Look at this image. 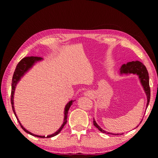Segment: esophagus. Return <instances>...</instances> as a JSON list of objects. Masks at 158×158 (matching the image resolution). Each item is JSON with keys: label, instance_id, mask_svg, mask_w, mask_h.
<instances>
[{"label": "esophagus", "instance_id": "esophagus-1", "mask_svg": "<svg viewBox=\"0 0 158 158\" xmlns=\"http://www.w3.org/2000/svg\"><path fill=\"white\" fill-rule=\"evenodd\" d=\"M90 91H87V92L85 93V95H90Z\"/></svg>", "mask_w": 158, "mask_h": 158}]
</instances>
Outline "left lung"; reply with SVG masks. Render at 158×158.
I'll return each instance as SVG.
<instances>
[{"label":"left lung","instance_id":"obj_1","mask_svg":"<svg viewBox=\"0 0 158 158\" xmlns=\"http://www.w3.org/2000/svg\"><path fill=\"white\" fill-rule=\"evenodd\" d=\"M120 73L121 74H137L139 76V78L140 79L141 84L143 88L144 91H145L146 94V97H147L146 106H148L150 102V98H151V89H150V85H149L148 73V71H147L145 65H144L142 63H141L138 60L132 61V62H129L127 64H124V65H123L121 66V69H120ZM93 125H94L95 126L102 132L114 135V134L112 133L106 132V131L102 129V128L97 124V123L95 122L94 119H93ZM121 135H123V134H121Z\"/></svg>","mask_w":158,"mask_h":158}]
</instances>
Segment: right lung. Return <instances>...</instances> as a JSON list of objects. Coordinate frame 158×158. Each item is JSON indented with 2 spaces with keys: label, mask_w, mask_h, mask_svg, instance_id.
Wrapping results in <instances>:
<instances>
[{
  "label": "right lung",
  "mask_w": 158,
  "mask_h": 158,
  "mask_svg": "<svg viewBox=\"0 0 158 158\" xmlns=\"http://www.w3.org/2000/svg\"><path fill=\"white\" fill-rule=\"evenodd\" d=\"M42 58L41 57H37V56H28V57H25L23 58V59H21L19 63L17 64V67H16V69L15 70V73L14 74H13V77H12V90H11V104H12V110L13 112H14V114L15 115L16 118H17V121L19 122V123L21 125V127L22 129L25 131L26 132H27L28 134L31 135H33L35 136V137H40V138H50V137H54V136L57 135L58 133H59L62 129L64 127V125L66 124L67 123V118H68V110L69 107H70L71 105H73V102L74 101L71 100L69 101V102L67 104L65 107V111H64V122L63 125H61V127L58 129L56 132L55 133L52 134V135H48L47 137H45V136H39V135H34V134L31 133L28 131L27 130H26L24 127L22 126V125L21 124L20 121H19L18 118L17 116V114L15 113V107H14V93H15V88H16V85H17V83L19 82V81L21 79V77H22L23 76V74H24L26 72H27L29 69H31L32 68V66H33L35 63L37 61H39V60H41Z\"/></svg>",
  "instance_id": "1"
}]
</instances>
